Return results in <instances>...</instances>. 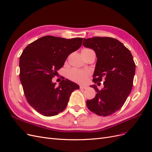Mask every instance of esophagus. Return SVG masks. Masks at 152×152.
<instances>
[{
    "instance_id": "1",
    "label": "esophagus",
    "mask_w": 152,
    "mask_h": 152,
    "mask_svg": "<svg viewBox=\"0 0 152 152\" xmlns=\"http://www.w3.org/2000/svg\"><path fill=\"white\" fill-rule=\"evenodd\" d=\"M80 89H81V90H84V89H86V88H87V86H83V85H81V86H80Z\"/></svg>"
}]
</instances>
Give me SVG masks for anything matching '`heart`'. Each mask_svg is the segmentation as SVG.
Here are the masks:
<instances>
[{"mask_svg": "<svg viewBox=\"0 0 152 152\" xmlns=\"http://www.w3.org/2000/svg\"><path fill=\"white\" fill-rule=\"evenodd\" d=\"M83 50L93 51L89 48H85ZM89 72L85 71H82L77 69H72L67 73L68 77L73 81L78 83H84L87 80Z\"/></svg>", "mask_w": 152, "mask_h": 152, "instance_id": "1", "label": "heart"}]
</instances>
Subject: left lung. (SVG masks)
Returning <instances> with one entry per match:
<instances>
[{
	"label": "left lung",
	"instance_id": "8db88e82",
	"mask_svg": "<svg viewBox=\"0 0 152 152\" xmlns=\"http://www.w3.org/2000/svg\"><path fill=\"white\" fill-rule=\"evenodd\" d=\"M83 45L94 50L97 61L94 73L95 83L104 80L94 99L86 101L88 109L100 116L113 114L123 106L133 84L136 65L131 52L119 40L111 37L84 38Z\"/></svg>",
	"mask_w": 152,
	"mask_h": 152
}]
</instances>
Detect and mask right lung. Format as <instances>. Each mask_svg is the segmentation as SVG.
<instances>
[{"label": "right lung", "instance_id": "obj_1", "mask_svg": "<svg viewBox=\"0 0 152 152\" xmlns=\"http://www.w3.org/2000/svg\"><path fill=\"white\" fill-rule=\"evenodd\" d=\"M83 40L45 36L24 49L19 58V77L28 102L38 113L57 115L65 109L72 92L80 88L67 79L56 86L52 79L69 55L81 46Z\"/></svg>", "mask_w": 152, "mask_h": 152}]
</instances>
